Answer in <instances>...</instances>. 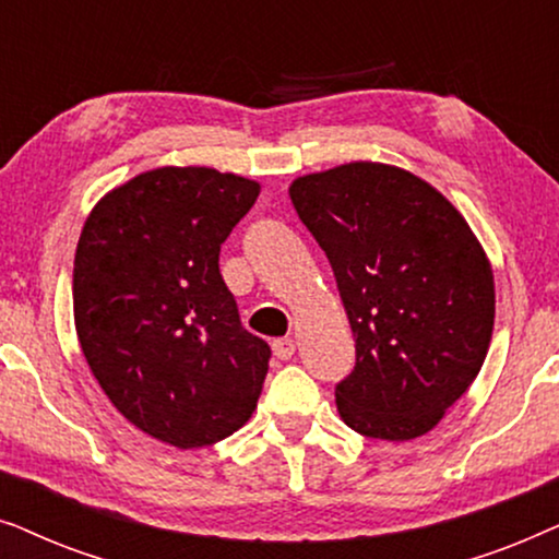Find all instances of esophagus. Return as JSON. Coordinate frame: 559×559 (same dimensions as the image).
Instances as JSON below:
<instances>
[{"label": "esophagus", "instance_id": "obj_1", "mask_svg": "<svg viewBox=\"0 0 559 559\" xmlns=\"http://www.w3.org/2000/svg\"><path fill=\"white\" fill-rule=\"evenodd\" d=\"M295 348H297L295 338H277V341L272 343L274 356H277L280 361H287V358H293L295 356Z\"/></svg>", "mask_w": 559, "mask_h": 559}]
</instances>
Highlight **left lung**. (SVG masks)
<instances>
[{"label":"left lung","instance_id":"obj_1","mask_svg":"<svg viewBox=\"0 0 559 559\" xmlns=\"http://www.w3.org/2000/svg\"><path fill=\"white\" fill-rule=\"evenodd\" d=\"M289 201L333 266L356 341L335 386L341 419L377 440L430 432L491 346L493 272L468 221L415 173L369 159L295 178Z\"/></svg>","mask_w":559,"mask_h":559}]
</instances>
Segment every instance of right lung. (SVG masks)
<instances>
[{
    "mask_svg": "<svg viewBox=\"0 0 559 559\" xmlns=\"http://www.w3.org/2000/svg\"><path fill=\"white\" fill-rule=\"evenodd\" d=\"M259 182L213 167H155L109 190L83 224L73 320L114 407L180 450L249 423L272 350L241 325L218 251Z\"/></svg>",
    "mask_w": 559,
    "mask_h": 559,
    "instance_id": "add662e5",
    "label": "right lung"
}]
</instances>
